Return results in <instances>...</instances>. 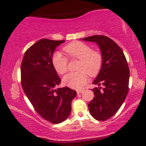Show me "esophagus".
<instances>
[{
  "label": "esophagus",
  "mask_w": 146,
  "mask_h": 146,
  "mask_svg": "<svg viewBox=\"0 0 146 146\" xmlns=\"http://www.w3.org/2000/svg\"><path fill=\"white\" fill-rule=\"evenodd\" d=\"M84 91V90H77L76 92H77V94H79L82 93Z\"/></svg>",
  "instance_id": "obj_1"
}]
</instances>
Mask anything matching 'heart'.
Returning <instances> with one entry per match:
<instances>
[{
    "instance_id": "1",
    "label": "heart",
    "mask_w": 146,
    "mask_h": 146,
    "mask_svg": "<svg viewBox=\"0 0 146 146\" xmlns=\"http://www.w3.org/2000/svg\"><path fill=\"white\" fill-rule=\"evenodd\" d=\"M70 58L79 59L78 72L68 74L63 78L65 85L74 89H80L86 84L88 80V73L95 76L98 73L103 62V56L100 52L92 50L90 46L82 42L76 41L64 47ZM52 64L60 74H64L68 70V58L59 52H55L52 58Z\"/></svg>"
}]
</instances>
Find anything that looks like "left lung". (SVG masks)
<instances>
[{"mask_svg": "<svg viewBox=\"0 0 146 146\" xmlns=\"http://www.w3.org/2000/svg\"><path fill=\"white\" fill-rule=\"evenodd\" d=\"M82 40L96 42L103 56L102 65L93 84L104 88L92 89L95 96L88 108L94 118L105 121L118 111L128 93V64L122 50L109 37L94 35Z\"/></svg>", "mask_w": 146, "mask_h": 146, "instance_id": "1", "label": "left lung"}]
</instances>
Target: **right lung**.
Returning a JSON list of instances; mask_svg holds the SVG:
<instances>
[{"label": "right lung", "instance_id": "1", "mask_svg": "<svg viewBox=\"0 0 146 146\" xmlns=\"http://www.w3.org/2000/svg\"><path fill=\"white\" fill-rule=\"evenodd\" d=\"M65 40L42 38L26 51L21 72L23 90L36 112L46 120L57 124L69 116L71 102L76 92L66 86L56 88L61 82L52 64L56 48Z\"/></svg>", "mask_w": 146, "mask_h": 146}]
</instances>
